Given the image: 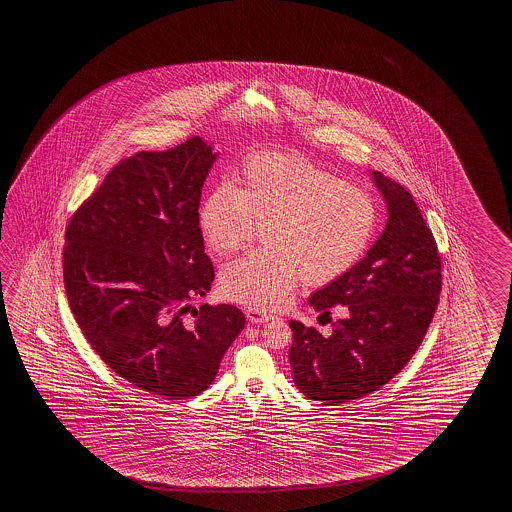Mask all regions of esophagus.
I'll return each instance as SVG.
<instances>
[{"label":"esophagus","mask_w":512,"mask_h":512,"mask_svg":"<svg viewBox=\"0 0 512 512\" xmlns=\"http://www.w3.org/2000/svg\"><path fill=\"white\" fill-rule=\"evenodd\" d=\"M244 313H246V319L253 322V324H262V322L271 319V315L264 313V311H259V309H246Z\"/></svg>","instance_id":"esophagus-1"}]
</instances>
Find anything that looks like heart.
<instances>
[{"label":"heart","instance_id":"b5f03b06","mask_svg":"<svg viewBox=\"0 0 512 512\" xmlns=\"http://www.w3.org/2000/svg\"><path fill=\"white\" fill-rule=\"evenodd\" d=\"M377 224L369 193L299 155H257L204 197L199 230L219 255L244 250L262 230L266 250L221 271V291L242 306L273 311L288 304L300 277L322 286L364 255Z\"/></svg>","mask_w":512,"mask_h":512}]
</instances>
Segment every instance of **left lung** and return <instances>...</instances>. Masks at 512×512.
<instances>
[{
	"mask_svg": "<svg viewBox=\"0 0 512 512\" xmlns=\"http://www.w3.org/2000/svg\"><path fill=\"white\" fill-rule=\"evenodd\" d=\"M373 179L386 199V230L362 261L308 300L322 315L342 304L346 317L328 337L290 322L293 382L324 405L357 400L395 378L420 348L442 291V259L413 195L380 172Z\"/></svg>",
	"mask_w": 512,
	"mask_h": 512,
	"instance_id": "8db88e82",
	"label": "left lung"
}]
</instances>
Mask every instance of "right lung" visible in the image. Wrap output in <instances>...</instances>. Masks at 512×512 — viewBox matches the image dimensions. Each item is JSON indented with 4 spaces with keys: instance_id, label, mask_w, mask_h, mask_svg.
I'll list each match as a JSON object with an SVG mask.
<instances>
[{
    "instance_id": "right-lung-1",
    "label": "right lung",
    "mask_w": 512,
    "mask_h": 512,
    "mask_svg": "<svg viewBox=\"0 0 512 512\" xmlns=\"http://www.w3.org/2000/svg\"><path fill=\"white\" fill-rule=\"evenodd\" d=\"M215 157L192 137L119 161L65 232L68 306L90 348L130 384L174 400L212 384L246 322L232 304L188 306L215 279L199 230Z\"/></svg>"
}]
</instances>
